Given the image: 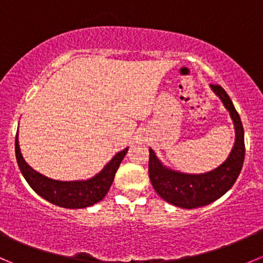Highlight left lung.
<instances>
[{
	"mask_svg": "<svg viewBox=\"0 0 263 263\" xmlns=\"http://www.w3.org/2000/svg\"><path fill=\"white\" fill-rule=\"evenodd\" d=\"M210 86L220 98L234 123V146L227 160L208 173L188 174L163 165L153 148H148V177L154 190L163 200L178 208L196 209L216 201L233 187L245 161V129L240 117L227 91L219 85Z\"/></svg>",
	"mask_w": 263,
	"mask_h": 263,
	"instance_id": "1",
	"label": "left lung"
}]
</instances>
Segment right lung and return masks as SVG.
<instances>
[{"label": "right lung", "mask_w": 263, "mask_h": 263, "mask_svg": "<svg viewBox=\"0 0 263 263\" xmlns=\"http://www.w3.org/2000/svg\"><path fill=\"white\" fill-rule=\"evenodd\" d=\"M128 147L117 153L112 160L92 178L86 181H55L34 171L21 155L18 139H15L17 165L25 181L41 197L65 209H84L102 201L109 191L116 172L123 160Z\"/></svg>", "instance_id": "add662e5"}]
</instances>
